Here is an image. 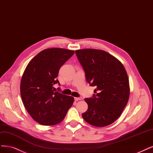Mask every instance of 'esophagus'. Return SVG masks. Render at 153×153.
I'll use <instances>...</instances> for the list:
<instances>
[{
    "label": "esophagus",
    "instance_id": "1",
    "mask_svg": "<svg viewBox=\"0 0 153 153\" xmlns=\"http://www.w3.org/2000/svg\"><path fill=\"white\" fill-rule=\"evenodd\" d=\"M74 99L75 101H80V100H82V97H75Z\"/></svg>",
    "mask_w": 153,
    "mask_h": 153
}]
</instances>
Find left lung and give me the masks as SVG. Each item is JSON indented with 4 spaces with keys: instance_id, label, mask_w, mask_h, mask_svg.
Returning a JSON list of instances; mask_svg holds the SVG:
<instances>
[{
    "instance_id": "8db88e82",
    "label": "left lung",
    "mask_w": 153,
    "mask_h": 153,
    "mask_svg": "<svg viewBox=\"0 0 153 153\" xmlns=\"http://www.w3.org/2000/svg\"><path fill=\"white\" fill-rule=\"evenodd\" d=\"M75 54L87 82L96 87L92 97L85 99L88 109L82 114L83 118L95 127L111 124L120 117L129 98V81L124 66L102 50H76Z\"/></svg>"
}]
</instances>
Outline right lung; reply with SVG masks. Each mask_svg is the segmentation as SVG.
<instances>
[{
	"mask_svg": "<svg viewBox=\"0 0 153 153\" xmlns=\"http://www.w3.org/2000/svg\"><path fill=\"white\" fill-rule=\"evenodd\" d=\"M75 52L61 48L47 49L35 56L22 76L20 92L24 106L33 119L43 125L61 122L74 102L71 96L56 91L60 68ZM57 90L61 91L60 87Z\"/></svg>",
	"mask_w": 153,
	"mask_h": 153,
	"instance_id": "right-lung-1",
	"label": "right lung"
}]
</instances>
